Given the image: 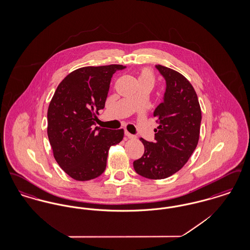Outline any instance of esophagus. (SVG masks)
<instances>
[{
  "instance_id": "34e87169",
  "label": "esophagus",
  "mask_w": 250,
  "mask_h": 250,
  "mask_svg": "<svg viewBox=\"0 0 250 250\" xmlns=\"http://www.w3.org/2000/svg\"><path fill=\"white\" fill-rule=\"evenodd\" d=\"M125 136H126L128 139H135V138H136L134 135L130 134L127 130L125 131Z\"/></svg>"
}]
</instances>
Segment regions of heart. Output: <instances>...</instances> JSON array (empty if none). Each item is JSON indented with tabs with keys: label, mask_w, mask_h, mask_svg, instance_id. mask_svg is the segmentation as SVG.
I'll return each mask as SVG.
<instances>
[{
	"label": "heart",
	"mask_w": 250,
	"mask_h": 250,
	"mask_svg": "<svg viewBox=\"0 0 250 250\" xmlns=\"http://www.w3.org/2000/svg\"><path fill=\"white\" fill-rule=\"evenodd\" d=\"M139 82L140 83H151L154 84L155 83V75H154V72L152 69L150 68H143L140 73H139Z\"/></svg>",
	"instance_id": "b5f03b06"
}]
</instances>
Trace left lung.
Returning a JSON list of instances; mask_svg holds the SVG:
<instances>
[{
	"mask_svg": "<svg viewBox=\"0 0 250 250\" xmlns=\"http://www.w3.org/2000/svg\"><path fill=\"white\" fill-rule=\"evenodd\" d=\"M155 67L167 85L164 101L154 111L159 125L155 129V143L141 139L144 154L133 162V166L143 177L159 180L180 170L195 151L200 138L202 110L187 78L160 64Z\"/></svg>",
	"mask_w": 250,
	"mask_h": 250,
	"instance_id": "8db88e82",
	"label": "left lung"
}]
</instances>
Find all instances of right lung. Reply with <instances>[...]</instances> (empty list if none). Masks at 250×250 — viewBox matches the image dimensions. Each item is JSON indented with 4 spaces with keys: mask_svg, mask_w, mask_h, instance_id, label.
Returning a JSON list of instances; mask_svg holds the SVG:
<instances>
[{
    "mask_svg": "<svg viewBox=\"0 0 250 250\" xmlns=\"http://www.w3.org/2000/svg\"><path fill=\"white\" fill-rule=\"evenodd\" d=\"M125 66H85L68 74L58 85L48 109V137L62 169L77 181L100 176L110 146L124 138V129L94 125L103 109L112 75Z\"/></svg>",
    "mask_w": 250,
    "mask_h": 250,
    "instance_id": "1",
    "label": "right lung"
}]
</instances>
